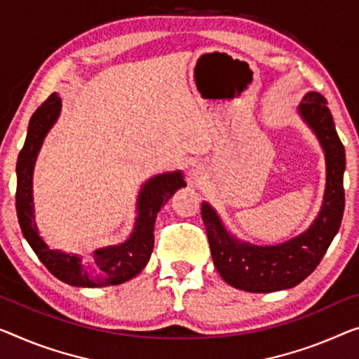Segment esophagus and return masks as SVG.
<instances>
[{"label": "esophagus", "mask_w": 359, "mask_h": 359, "mask_svg": "<svg viewBox=\"0 0 359 359\" xmlns=\"http://www.w3.org/2000/svg\"><path fill=\"white\" fill-rule=\"evenodd\" d=\"M198 174H200V168H198V165H194V168H191V170H190V175L195 179Z\"/></svg>", "instance_id": "esophagus-1"}]
</instances>
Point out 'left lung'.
<instances>
[{"label":"left lung","instance_id":"1","mask_svg":"<svg viewBox=\"0 0 359 359\" xmlns=\"http://www.w3.org/2000/svg\"><path fill=\"white\" fill-rule=\"evenodd\" d=\"M298 111L318 135L327 163L323 208L306 232L274 247L238 242L227 233L216 211L208 203L201 205L214 266L229 285L240 290L267 293L298 285L316 269L340 229L345 208L344 143L323 95L306 93Z\"/></svg>","mask_w":359,"mask_h":359}]
</instances>
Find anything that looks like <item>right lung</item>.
I'll return each instance as SVG.
<instances>
[{"mask_svg":"<svg viewBox=\"0 0 359 359\" xmlns=\"http://www.w3.org/2000/svg\"><path fill=\"white\" fill-rule=\"evenodd\" d=\"M61 111V98L50 95L30 117L29 130L18 158V189L15 211L20 231L39 259L57 279L74 287L119 285L135 277L147 266L154 247V221L165 201L187 184L180 172H169L148 180L138 195V217L135 231L126 243L117 247L100 248L88 258L51 250L40 238L34 221L32 205V174L43 138L55 124Z\"/></svg>","mask_w":359,"mask_h":359,"instance_id":"obj_1","label":"right lung"}]
</instances>
